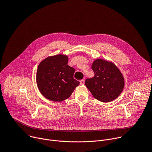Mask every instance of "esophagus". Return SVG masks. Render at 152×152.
<instances>
[{
	"label": "esophagus",
	"mask_w": 152,
	"mask_h": 152,
	"mask_svg": "<svg viewBox=\"0 0 152 152\" xmlns=\"http://www.w3.org/2000/svg\"><path fill=\"white\" fill-rule=\"evenodd\" d=\"M84 80H82L80 81V85H84Z\"/></svg>",
	"instance_id": "obj_1"
}]
</instances>
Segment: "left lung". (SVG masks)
Returning <instances> with one entry per match:
<instances>
[{
	"mask_svg": "<svg viewBox=\"0 0 152 152\" xmlns=\"http://www.w3.org/2000/svg\"><path fill=\"white\" fill-rule=\"evenodd\" d=\"M94 77L87 78L85 84L94 97L103 102L115 99L122 92L124 77L119 69L111 62L97 58L92 64Z\"/></svg>",
	"mask_w": 152,
	"mask_h": 152,
	"instance_id": "left-lung-1",
	"label": "left lung"
}]
</instances>
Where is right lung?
Returning <instances> with one entry per match:
<instances>
[{
  "instance_id": "obj_1",
  "label": "right lung",
  "mask_w": 152,
  "mask_h": 152,
  "mask_svg": "<svg viewBox=\"0 0 152 152\" xmlns=\"http://www.w3.org/2000/svg\"><path fill=\"white\" fill-rule=\"evenodd\" d=\"M66 55L57 54L44 59L38 65L37 84L47 99L61 102L68 99L80 84L74 78L75 69L68 65Z\"/></svg>"
}]
</instances>
